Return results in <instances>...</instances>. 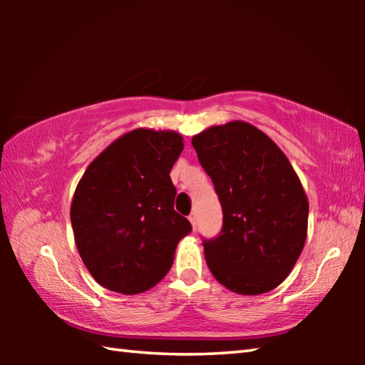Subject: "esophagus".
<instances>
[{"label": "esophagus", "mask_w": 365, "mask_h": 365, "mask_svg": "<svg viewBox=\"0 0 365 365\" xmlns=\"http://www.w3.org/2000/svg\"><path fill=\"white\" fill-rule=\"evenodd\" d=\"M188 220L191 222V225H193V228L196 230V222H197V219H196V214H195V212H191V214L188 215Z\"/></svg>", "instance_id": "obj_1"}]
</instances>
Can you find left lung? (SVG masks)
I'll return each instance as SVG.
<instances>
[{
    "label": "left lung",
    "mask_w": 365,
    "mask_h": 365,
    "mask_svg": "<svg viewBox=\"0 0 365 365\" xmlns=\"http://www.w3.org/2000/svg\"><path fill=\"white\" fill-rule=\"evenodd\" d=\"M219 196L224 225L205 240L215 280L240 294L267 293L287 279L306 243L309 202L283 151L243 120L191 140Z\"/></svg>",
    "instance_id": "1"
}]
</instances>
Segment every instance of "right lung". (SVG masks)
I'll list each match as a JSON object with an SVG mask.
<instances>
[{"label":"right lung","mask_w":365,"mask_h":365,"mask_svg":"<svg viewBox=\"0 0 365 365\" xmlns=\"http://www.w3.org/2000/svg\"><path fill=\"white\" fill-rule=\"evenodd\" d=\"M183 138L172 130L135 128L113 141L88 168L71 206L73 238L101 287L137 294L164 279L178 242L191 232L175 212L172 165Z\"/></svg>","instance_id":"1"}]
</instances>
